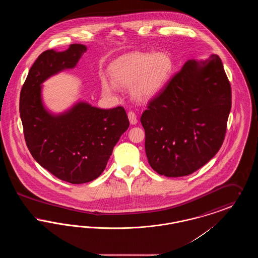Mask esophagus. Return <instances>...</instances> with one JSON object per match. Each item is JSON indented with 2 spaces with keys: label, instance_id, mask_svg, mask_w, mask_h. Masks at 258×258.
Masks as SVG:
<instances>
[{
  "label": "esophagus",
  "instance_id": "34e87169",
  "mask_svg": "<svg viewBox=\"0 0 258 258\" xmlns=\"http://www.w3.org/2000/svg\"><path fill=\"white\" fill-rule=\"evenodd\" d=\"M127 117H128V120H130L131 124H136V123H137V116H136V114H135V112L130 111V112L127 113Z\"/></svg>",
  "mask_w": 258,
  "mask_h": 258
}]
</instances>
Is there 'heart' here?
Masks as SVG:
<instances>
[{
    "label": "heart",
    "mask_w": 258,
    "mask_h": 258,
    "mask_svg": "<svg viewBox=\"0 0 258 258\" xmlns=\"http://www.w3.org/2000/svg\"><path fill=\"white\" fill-rule=\"evenodd\" d=\"M113 80L101 76L100 83L105 95H114L119 86L131 87L132 97L141 102L155 98L171 77L173 61L166 53L133 52L111 63Z\"/></svg>",
    "instance_id": "obj_1"
}]
</instances>
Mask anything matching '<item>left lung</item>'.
<instances>
[{
	"label": "left lung",
	"instance_id": "8db88e82",
	"mask_svg": "<svg viewBox=\"0 0 258 258\" xmlns=\"http://www.w3.org/2000/svg\"><path fill=\"white\" fill-rule=\"evenodd\" d=\"M231 87L221 58L187 60L141 116L151 167L166 177L189 175L222 145Z\"/></svg>",
	"mask_w": 258,
	"mask_h": 258
}]
</instances>
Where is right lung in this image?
I'll list each match as a JSON object with an SVG mask.
<instances>
[{
	"label": "right lung",
	"instance_id": "obj_1",
	"mask_svg": "<svg viewBox=\"0 0 258 258\" xmlns=\"http://www.w3.org/2000/svg\"><path fill=\"white\" fill-rule=\"evenodd\" d=\"M86 51V45L78 43L61 52L44 51L30 69L20 93L19 111L27 147L37 163L71 184L97 179L130 125L122 106L101 109L78 100L61 113L45 106L42 83L74 69Z\"/></svg>",
	"mask_w": 258,
	"mask_h": 258
}]
</instances>
